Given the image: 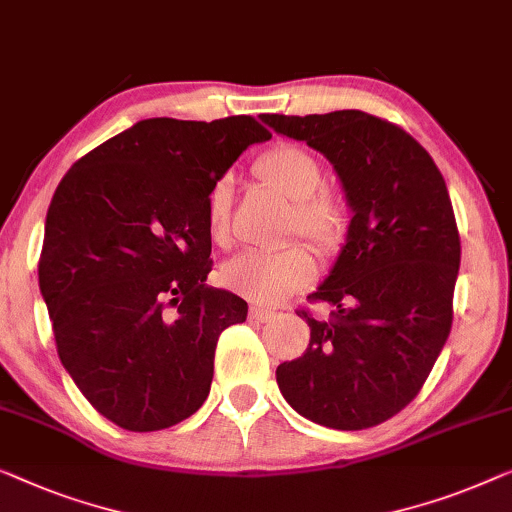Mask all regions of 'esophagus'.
<instances>
[{"instance_id":"34e87169","label":"esophagus","mask_w":512,"mask_h":512,"mask_svg":"<svg viewBox=\"0 0 512 512\" xmlns=\"http://www.w3.org/2000/svg\"><path fill=\"white\" fill-rule=\"evenodd\" d=\"M274 316V311L265 309V307H249V321H258V323H265L270 321V318Z\"/></svg>"}]
</instances>
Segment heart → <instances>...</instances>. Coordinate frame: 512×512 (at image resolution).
Here are the masks:
<instances>
[{"label":"heart","instance_id":"obj_1","mask_svg":"<svg viewBox=\"0 0 512 512\" xmlns=\"http://www.w3.org/2000/svg\"><path fill=\"white\" fill-rule=\"evenodd\" d=\"M254 173L270 189L293 203L288 235H302L323 254L342 249L351 228V212L342 196L323 187V168L314 154L300 145H277L256 159ZM235 180L219 175L207 194V228L214 242L228 240ZM316 277V261L307 247L293 244L281 251H244L221 270V279L242 298L277 305Z\"/></svg>","mask_w":512,"mask_h":512}]
</instances>
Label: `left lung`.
I'll use <instances>...</instances> for the list:
<instances>
[{
  "label": "left lung",
  "mask_w": 512,
  "mask_h": 512,
  "mask_svg": "<svg viewBox=\"0 0 512 512\" xmlns=\"http://www.w3.org/2000/svg\"><path fill=\"white\" fill-rule=\"evenodd\" d=\"M335 166L353 210L330 277L309 295L335 309L307 351L277 367L281 395L323 427L367 429L411 404L453 325L459 231L446 180L411 133L362 110L263 115Z\"/></svg>",
  "instance_id": "8db88e82"
}]
</instances>
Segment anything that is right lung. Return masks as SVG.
I'll return each mask as SVG.
<instances>
[{"instance_id": "right-lung-1", "label": "right lung", "mask_w": 512, "mask_h": 512, "mask_svg": "<svg viewBox=\"0 0 512 512\" xmlns=\"http://www.w3.org/2000/svg\"><path fill=\"white\" fill-rule=\"evenodd\" d=\"M270 136L249 115L154 117L94 147L59 182L41 295L64 369L117 427H173L210 395L219 335L244 323L247 302L205 284L207 194Z\"/></svg>"}]
</instances>
